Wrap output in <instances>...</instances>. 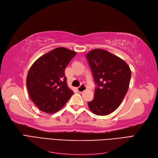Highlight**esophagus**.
<instances>
[{
  "label": "esophagus",
  "mask_w": 158,
  "mask_h": 158,
  "mask_svg": "<svg viewBox=\"0 0 158 158\" xmlns=\"http://www.w3.org/2000/svg\"><path fill=\"white\" fill-rule=\"evenodd\" d=\"M85 89H86V86L84 84H82L80 86L77 88V90L78 92H83L84 90H85Z\"/></svg>",
  "instance_id": "34e87169"
}]
</instances>
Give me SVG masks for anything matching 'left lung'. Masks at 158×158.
Returning <instances> with one entry per match:
<instances>
[{
  "instance_id": "8db88e82",
  "label": "left lung",
  "mask_w": 158,
  "mask_h": 158,
  "mask_svg": "<svg viewBox=\"0 0 158 158\" xmlns=\"http://www.w3.org/2000/svg\"><path fill=\"white\" fill-rule=\"evenodd\" d=\"M85 57L96 85L93 100L88 102L89 108L98 115H107L125 98L131 71L125 61L106 50L90 51Z\"/></svg>"
}]
</instances>
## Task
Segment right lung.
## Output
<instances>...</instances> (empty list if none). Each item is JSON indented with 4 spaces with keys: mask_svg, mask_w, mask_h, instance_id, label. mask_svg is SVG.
I'll return each instance as SVG.
<instances>
[{
    "mask_svg": "<svg viewBox=\"0 0 158 158\" xmlns=\"http://www.w3.org/2000/svg\"><path fill=\"white\" fill-rule=\"evenodd\" d=\"M76 52L59 47L32 64L26 85L32 102L41 111L53 113L63 107L73 92L66 84L64 70Z\"/></svg>",
    "mask_w": 158,
    "mask_h": 158,
    "instance_id": "1",
    "label": "right lung"
}]
</instances>
